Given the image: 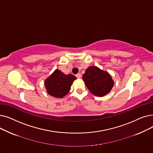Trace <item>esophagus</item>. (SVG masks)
Here are the masks:
<instances>
[{"label":"esophagus","instance_id":"obj_1","mask_svg":"<svg viewBox=\"0 0 153 153\" xmlns=\"http://www.w3.org/2000/svg\"><path fill=\"white\" fill-rule=\"evenodd\" d=\"M81 76H82V75H81L80 74H77L76 75V77L78 78H80Z\"/></svg>","mask_w":153,"mask_h":153}]
</instances>
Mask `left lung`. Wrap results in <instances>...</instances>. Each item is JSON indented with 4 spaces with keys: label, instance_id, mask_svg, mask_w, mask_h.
<instances>
[{
    "label": "left lung",
    "instance_id": "8db88e82",
    "mask_svg": "<svg viewBox=\"0 0 153 153\" xmlns=\"http://www.w3.org/2000/svg\"><path fill=\"white\" fill-rule=\"evenodd\" d=\"M83 79L90 91L97 97H103L110 92L114 83L108 72L97 67H90L83 75Z\"/></svg>",
    "mask_w": 153,
    "mask_h": 153
}]
</instances>
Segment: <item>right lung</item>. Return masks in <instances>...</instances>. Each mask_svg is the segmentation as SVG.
<instances>
[{"mask_svg": "<svg viewBox=\"0 0 153 153\" xmlns=\"http://www.w3.org/2000/svg\"><path fill=\"white\" fill-rule=\"evenodd\" d=\"M76 77L71 74L65 75L56 70L45 82L48 93L56 98H62L69 92Z\"/></svg>", "mask_w": 153, "mask_h": 153, "instance_id": "right-lung-1", "label": "right lung"}]
</instances>
